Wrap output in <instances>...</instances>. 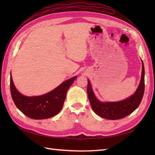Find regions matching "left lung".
<instances>
[{"mask_svg": "<svg viewBox=\"0 0 155 155\" xmlns=\"http://www.w3.org/2000/svg\"><path fill=\"white\" fill-rule=\"evenodd\" d=\"M142 61V74L139 87L134 93L127 98L117 102H102L95 96L88 79L87 94L93 111L98 116L109 120H118L126 117L139 107L144 91V67Z\"/></svg>", "mask_w": 155, "mask_h": 155, "instance_id": "1", "label": "left lung"}]
</instances>
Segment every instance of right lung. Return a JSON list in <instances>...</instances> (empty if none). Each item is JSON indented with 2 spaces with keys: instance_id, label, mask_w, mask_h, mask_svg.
Listing matches in <instances>:
<instances>
[{
  "instance_id": "obj_1",
  "label": "right lung",
  "mask_w": 155,
  "mask_h": 155,
  "mask_svg": "<svg viewBox=\"0 0 155 155\" xmlns=\"http://www.w3.org/2000/svg\"><path fill=\"white\" fill-rule=\"evenodd\" d=\"M77 78V76L64 81L48 93L41 96L27 97L16 89L11 73L10 87L15 105L26 116L32 119H47L60 113L67 96L68 89Z\"/></svg>"
}]
</instances>
